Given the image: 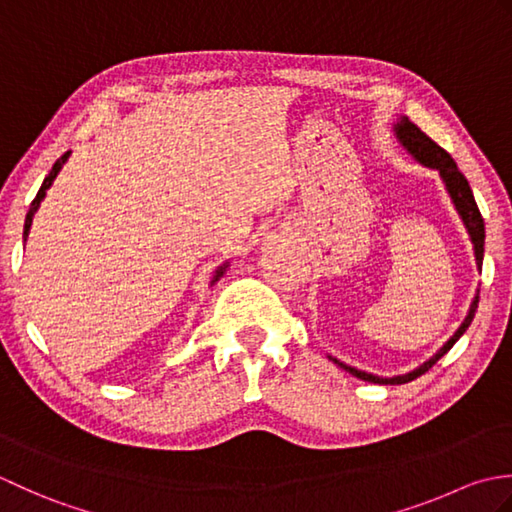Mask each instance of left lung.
I'll use <instances>...</instances> for the list:
<instances>
[{"instance_id":"8db88e82","label":"left lung","mask_w":512,"mask_h":512,"mask_svg":"<svg viewBox=\"0 0 512 512\" xmlns=\"http://www.w3.org/2000/svg\"><path fill=\"white\" fill-rule=\"evenodd\" d=\"M391 129H394V136H396V140L400 143V147L405 149L413 160L420 162L422 167L436 169L440 173V180L444 184V189H447L449 198H451V202L455 206V211H458L460 220H462V224L466 228V233H469V239H471V244H473V253H475V264H477V268H482V262H484V237H486V233H484L482 213H480V209H477V204H475L473 191L469 187V180L462 176V171L458 169V165H455V160L447 154V151H444L440 145L433 143V140L427 134L420 132V127L413 125L407 116L396 118V123H394V127H391ZM477 301H480V290L475 292V297H473L471 306H469V312H466L464 321L460 323V328L453 332L451 339L444 343L436 354L429 356L427 361H424L422 365H418L416 369H411V372H407V374L378 376V374L363 372V369H356L352 365H345L343 361H339V358H334L330 354H328V358H330L332 363L339 365L341 369H345V372H350L352 376L361 378V380H367V383H376V385H402V383H409V380L418 378L424 372H429V369L436 365L440 358L447 354L451 347L455 345V341H458L460 336L466 332V328H469L473 317H475Z\"/></svg>"}]
</instances>
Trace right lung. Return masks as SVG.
<instances>
[{"mask_svg": "<svg viewBox=\"0 0 512 512\" xmlns=\"http://www.w3.org/2000/svg\"><path fill=\"white\" fill-rule=\"evenodd\" d=\"M70 156H72V151H65V154L54 162V167L50 169V173L46 176V180H43V184H41V189H39V193H37V198L32 200V204H30V209H28V215H26V224H24V242L28 239V235H30V228H32V220H35V215H37V211H39V206H41V202L46 200V195H48V189L52 187L54 184V180H57V176L61 173V169H63V165L65 162L70 160ZM231 268V262H226L224 264H220L217 266L215 270H213V277H211V284L209 286H215V281H220V277H224V273L226 270Z\"/></svg>", "mask_w": 512, "mask_h": 512, "instance_id": "1", "label": "right lung"}]
</instances>
